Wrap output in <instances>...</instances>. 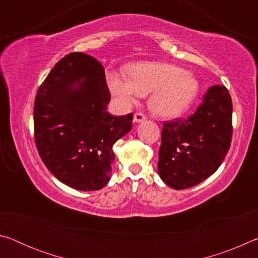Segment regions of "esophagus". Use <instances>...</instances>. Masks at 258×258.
<instances>
[{
    "label": "esophagus",
    "instance_id": "1",
    "mask_svg": "<svg viewBox=\"0 0 258 258\" xmlns=\"http://www.w3.org/2000/svg\"><path fill=\"white\" fill-rule=\"evenodd\" d=\"M133 120L134 123H140V121H143L146 120V115L143 112H135L134 113V117H133Z\"/></svg>",
    "mask_w": 258,
    "mask_h": 258
}]
</instances>
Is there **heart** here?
<instances>
[{"label":"heart","instance_id":"b5f03b06","mask_svg":"<svg viewBox=\"0 0 258 258\" xmlns=\"http://www.w3.org/2000/svg\"><path fill=\"white\" fill-rule=\"evenodd\" d=\"M130 77L107 74L111 93L125 104L151 93L149 107L157 116L172 118L185 112L199 93V83L177 66L161 62H143L128 68Z\"/></svg>","mask_w":258,"mask_h":258}]
</instances>
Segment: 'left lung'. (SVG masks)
Here are the masks:
<instances>
[{
    "label": "left lung",
    "mask_w": 258,
    "mask_h": 258,
    "mask_svg": "<svg viewBox=\"0 0 258 258\" xmlns=\"http://www.w3.org/2000/svg\"><path fill=\"white\" fill-rule=\"evenodd\" d=\"M232 100L224 85H213L189 118L164 121L158 172L175 190L195 186L216 172L232 139Z\"/></svg>",
    "instance_id": "8db88e82"
}]
</instances>
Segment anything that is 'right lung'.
Returning <instances> with one entry per match:
<instances>
[{
    "mask_svg": "<svg viewBox=\"0 0 258 258\" xmlns=\"http://www.w3.org/2000/svg\"><path fill=\"white\" fill-rule=\"evenodd\" d=\"M104 68L73 52L56 62L38 87L34 137L41 159L64 184L81 191L107 184L115 159L112 146L132 128L133 113L115 117Z\"/></svg>",
    "mask_w": 258,
    "mask_h": 258,
    "instance_id": "right-lung-1",
    "label": "right lung"
}]
</instances>
